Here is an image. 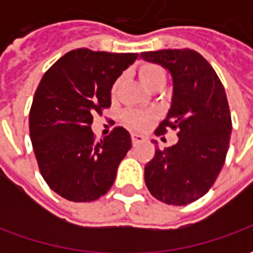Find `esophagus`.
<instances>
[{"label":"esophagus","instance_id":"obj_1","mask_svg":"<svg viewBox=\"0 0 253 253\" xmlns=\"http://www.w3.org/2000/svg\"><path fill=\"white\" fill-rule=\"evenodd\" d=\"M131 139H132V145H134V146H137V145H139V143L145 142V139H146V138L143 137V135H141V134H132Z\"/></svg>","mask_w":253,"mask_h":253}]
</instances>
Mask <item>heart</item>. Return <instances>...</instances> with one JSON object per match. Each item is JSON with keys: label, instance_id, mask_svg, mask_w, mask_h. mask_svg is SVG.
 <instances>
[{"label": "heart", "instance_id": "1", "mask_svg": "<svg viewBox=\"0 0 253 253\" xmlns=\"http://www.w3.org/2000/svg\"><path fill=\"white\" fill-rule=\"evenodd\" d=\"M138 77H139V81L143 84L145 88H150L156 83L165 81V73L157 65H154V63H146V65H142V66L139 67ZM119 84H121V78H118L115 84H114V88H112L114 92L118 89ZM125 119H126V122L130 126L135 127V128H142L148 123L149 116L146 114H143V112L130 111V112H127L126 115H125Z\"/></svg>", "mask_w": 253, "mask_h": 253}]
</instances>
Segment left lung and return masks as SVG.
<instances>
[{
    "label": "left lung",
    "instance_id": "8db88e82",
    "mask_svg": "<svg viewBox=\"0 0 253 253\" xmlns=\"http://www.w3.org/2000/svg\"><path fill=\"white\" fill-rule=\"evenodd\" d=\"M139 58L170 76V107L156 134L179 128L177 143L157 149L145 165V183L156 199L188 205L211 188L226 159L232 134L226 93L210 63L194 50L141 52Z\"/></svg>",
    "mask_w": 253,
    "mask_h": 253
}]
</instances>
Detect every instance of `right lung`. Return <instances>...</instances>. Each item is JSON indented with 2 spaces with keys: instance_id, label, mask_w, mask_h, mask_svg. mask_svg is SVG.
I'll use <instances>...</instances> for the list:
<instances>
[{
  "instance_id": "obj_1",
  "label": "right lung",
  "mask_w": 253,
  "mask_h": 253,
  "mask_svg": "<svg viewBox=\"0 0 253 253\" xmlns=\"http://www.w3.org/2000/svg\"><path fill=\"white\" fill-rule=\"evenodd\" d=\"M134 52L65 54L42 78L30 112V134L43 179L58 195L92 202L108 192L116 170L131 148L123 127L94 139L93 115L111 105V89Z\"/></svg>"
}]
</instances>
